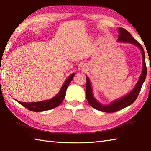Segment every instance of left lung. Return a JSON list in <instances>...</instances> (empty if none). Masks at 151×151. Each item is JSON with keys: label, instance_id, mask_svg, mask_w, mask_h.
<instances>
[{"label": "left lung", "instance_id": "obj_1", "mask_svg": "<svg viewBox=\"0 0 151 151\" xmlns=\"http://www.w3.org/2000/svg\"><path fill=\"white\" fill-rule=\"evenodd\" d=\"M119 34L118 40L117 41L119 42L124 43H130L135 45L142 51V58H143V70L142 73L141 74L139 81H137L136 85L134 89L131 91L129 93H128L124 97L121 99H117L113 101L110 104L108 105H103L96 100L95 97L93 95L92 89L90 81H89V78L86 76V99L93 108H94L97 110L103 111L107 112V113H111V112L117 111L121 110L124 108L129 106L130 104H132L133 102L136 100V99L138 96L141 88L143 85V83L145 81L147 76V67L145 63V52H144L143 48L142 47V45L134 39L132 35L130 34L127 30L124 29L123 28H119Z\"/></svg>", "mask_w": 151, "mask_h": 151}]
</instances>
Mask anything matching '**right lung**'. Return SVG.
<instances>
[{
    "mask_svg": "<svg viewBox=\"0 0 151 151\" xmlns=\"http://www.w3.org/2000/svg\"><path fill=\"white\" fill-rule=\"evenodd\" d=\"M75 74L73 73L70 75L68 78H67L65 82H64L62 88L60 90L59 93L56 96H54L53 98L49 100L40 101V102H22L15 100L21 104L22 106H23L25 108H27L28 110L32 111H47L56 108L62 103L63 101L64 98L65 97L66 90L69 84L73 80L74 76Z\"/></svg>",
    "mask_w": 151,
    "mask_h": 151,
    "instance_id": "right-lung-1",
    "label": "right lung"
}]
</instances>
